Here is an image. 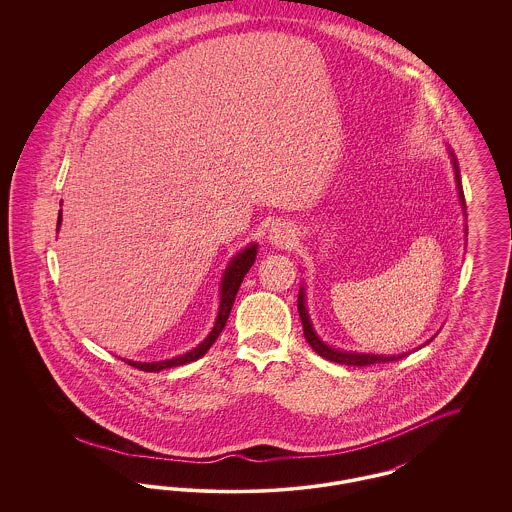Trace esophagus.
<instances>
[{"label":"esophagus","mask_w":512,"mask_h":512,"mask_svg":"<svg viewBox=\"0 0 512 512\" xmlns=\"http://www.w3.org/2000/svg\"><path fill=\"white\" fill-rule=\"evenodd\" d=\"M293 240H295L293 230L284 222H278V224H274L268 230V242L274 245V247H290L293 244Z\"/></svg>","instance_id":"34e87169"}]
</instances>
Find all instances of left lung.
Masks as SVG:
<instances>
[{
	"label": "left lung",
	"mask_w": 512,
	"mask_h": 512,
	"mask_svg": "<svg viewBox=\"0 0 512 512\" xmlns=\"http://www.w3.org/2000/svg\"><path fill=\"white\" fill-rule=\"evenodd\" d=\"M453 155V153H451ZM453 165H455V178H457V188H459V197H461V203L463 207H466L464 203L463 186H461V174H459V165H457V159L453 155ZM297 311H299V317L303 322V334H305V340L307 343L317 351L320 357L332 361V363H340V365H353V366H368L376 365V363H391V361H399L403 357H407V353H401V355H370V353H351V351H338L330 345H326L324 341L320 340L311 324V318L307 313V307H305V288H299V295H297Z\"/></svg>",
	"instance_id": "8db88e82"
}]
</instances>
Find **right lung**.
Returning <instances> with one entry per match:
<instances>
[{
  "label": "right lung",
  "mask_w": 512,
  "mask_h": 512,
  "mask_svg": "<svg viewBox=\"0 0 512 512\" xmlns=\"http://www.w3.org/2000/svg\"><path fill=\"white\" fill-rule=\"evenodd\" d=\"M61 224V213H59V219H57V226ZM255 257H257V245H247L244 251H240L226 268L224 272V278L220 282V307L219 315L215 320V326L211 330V334L201 341L195 349L180 355V357H174L169 361H159V363H136V361H126L128 365L134 366V368H140L144 372H159L163 368H172V366L186 365V363H194L199 357H203L209 347L217 341L220 336V332L224 330L226 326V320L230 317V311H232V305H234V299H236V293L242 286V280H244L247 270L251 268V265L255 263Z\"/></svg>",
  "instance_id": "obj_1"
}]
</instances>
